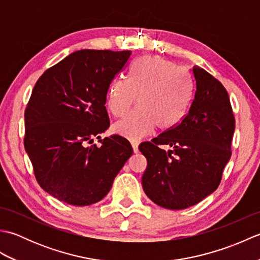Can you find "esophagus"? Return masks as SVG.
<instances>
[{
    "mask_svg": "<svg viewBox=\"0 0 260 260\" xmlns=\"http://www.w3.org/2000/svg\"><path fill=\"white\" fill-rule=\"evenodd\" d=\"M131 144H132V147H133L134 153L139 152V143H137V142H132Z\"/></svg>",
    "mask_w": 260,
    "mask_h": 260,
    "instance_id": "esophagus-1",
    "label": "esophagus"
}]
</instances>
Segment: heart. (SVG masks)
<instances>
[{
  "label": "heart",
  "instance_id": "obj_1",
  "mask_svg": "<svg viewBox=\"0 0 260 260\" xmlns=\"http://www.w3.org/2000/svg\"><path fill=\"white\" fill-rule=\"evenodd\" d=\"M193 86L184 69L155 56H144L131 64L127 80L114 79L106 92V105L114 116L125 115L113 131L132 141L141 140L156 128L168 132L178 126L190 108Z\"/></svg>",
  "mask_w": 260,
  "mask_h": 260
}]
</instances>
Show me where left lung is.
<instances>
[{
    "label": "left lung",
    "mask_w": 260,
    "mask_h": 260,
    "mask_svg": "<svg viewBox=\"0 0 260 260\" xmlns=\"http://www.w3.org/2000/svg\"><path fill=\"white\" fill-rule=\"evenodd\" d=\"M192 78L193 99L184 118L139 147L147 159L144 192L157 206L171 210L194 206L217 190L231 156L236 120L228 92L198 66L192 68Z\"/></svg>",
    "instance_id": "8db88e82"
}]
</instances>
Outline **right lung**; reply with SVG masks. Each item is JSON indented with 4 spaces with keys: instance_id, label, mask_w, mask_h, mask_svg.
<instances>
[{
    "instance_id": "add662e5",
    "label": "right lung",
    "mask_w": 260,
    "mask_h": 260,
    "mask_svg": "<svg viewBox=\"0 0 260 260\" xmlns=\"http://www.w3.org/2000/svg\"><path fill=\"white\" fill-rule=\"evenodd\" d=\"M132 51L69 54L38 79L24 113V147L43 190L71 206H89L109 192L133 154L119 135L93 139L109 127L106 92Z\"/></svg>"
}]
</instances>
